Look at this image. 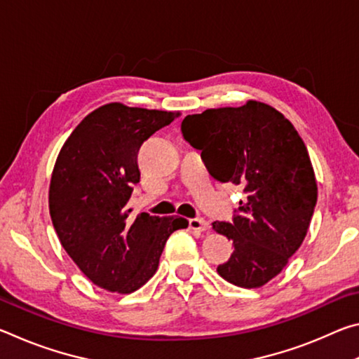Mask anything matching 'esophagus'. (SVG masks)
<instances>
[{
  "label": "esophagus",
  "mask_w": 359,
  "mask_h": 359,
  "mask_svg": "<svg viewBox=\"0 0 359 359\" xmlns=\"http://www.w3.org/2000/svg\"><path fill=\"white\" fill-rule=\"evenodd\" d=\"M188 226H190V229L196 231V233H203V231L209 228V223L203 220V218H190L188 220Z\"/></svg>",
  "instance_id": "34e87169"
}]
</instances>
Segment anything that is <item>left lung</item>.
<instances>
[{"label": "left lung", "mask_w": 359, "mask_h": 359, "mask_svg": "<svg viewBox=\"0 0 359 359\" xmlns=\"http://www.w3.org/2000/svg\"><path fill=\"white\" fill-rule=\"evenodd\" d=\"M182 135L212 177L244 187L233 223H212L234 245L217 272L236 287H263L301 247L317 204L306 144L283 114L253 100L187 115Z\"/></svg>", "instance_id": "8db88e82"}]
</instances>
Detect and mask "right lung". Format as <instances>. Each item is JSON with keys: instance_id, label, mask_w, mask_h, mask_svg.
Segmentation results:
<instances>
[{"instance_id": "right-lung-1", "label": "right lung", "mask_w": 359, "mask_h": 359, "mask_svg": "<svg viewBox=\"0 0 359 359\" xmlns=\"http://www.w3.org/2000/svg\"><path fill=\"white\" fill-rule=\"evenodd\" d=\"M179 112L111 102L88 114L66 139L53 168L48 209L66 253L100 288L133 293L158 269L182 217L133 218L128 201L141 179L137 151Z\"/></svg>"}]
</instances>
